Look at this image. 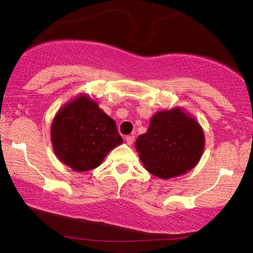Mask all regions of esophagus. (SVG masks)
<instances>
[{
    "instance_id": "obj_1",
    "label": "esophagus",
    "mask_w": 253,
    "mask_h": 253,
    "mask_svg": "<svg viewBox=\"0 0 253 253\" xmlns=\"http://www.w3.org/2000/svg\"><path fill=\"white\" fill-rule=\"evenodd\" d=\"M135 140V136L134 135H130V136H126V142L128 145H131L132 143H134Z\"/></svg>"
}]
</instances>
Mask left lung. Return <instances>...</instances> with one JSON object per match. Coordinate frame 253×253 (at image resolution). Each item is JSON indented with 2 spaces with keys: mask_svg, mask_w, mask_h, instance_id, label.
Listing matches in <instances>:
<instances>
[{
  "mask_svg": "<svg viewBox=\"0 0 253 253\" xmlns=\"http://www.w3.org/2000/svg\"><path fill=\"white\" fill-rule=\"evenodd\" d=\"M135 146L149 173L170 178L198 164L204 148V134L183 110H165L154 115L147 132L137 138Z\"/></svg>",
  "mask_w": 253,
  "mask_h": 253,
  "instance_id": "left-lung-1",
  "label": "left lung"
}]
</instances>
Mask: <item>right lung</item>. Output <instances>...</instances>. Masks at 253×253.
<instances>
[{
	"label": "right lung",
	"mask_w": 253,
	"mask_h": 253,
	"mask_svg": "<svg viewBox=\"0 0 253 253\" xmlns=\"http://www.w3.org/2000/svg\"><path fill=\"white\" fill-rule=\"evenodd\" d=\"M51 138L59 160L77 172L98 168L109 151L123 142L114 119L85 96L58 111Z\"/></svg>",
	"instance_id": "add662e5"
}]
</instances>
